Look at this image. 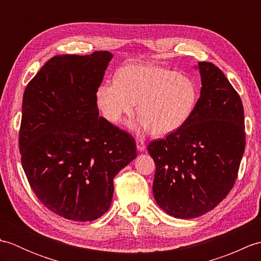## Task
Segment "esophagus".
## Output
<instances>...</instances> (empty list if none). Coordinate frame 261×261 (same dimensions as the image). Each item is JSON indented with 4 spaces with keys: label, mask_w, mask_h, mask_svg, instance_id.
Listing matches in <instances>:
<instances>
[{
    "label": "esophagus",
    "mask_w": 261,
    "mask_h": 261,
    "mask_svg": "<svg viewBox=\"0 0 261 261\" xmlns=\"http://www.w3.org/2000/svg\"><path fill=\"white\" fill-rule=\"evenodd\" d=\"M136 145H137V149L139 151H143L146 149V143L143 142V140H141V139H137Z\"/></svg>",
    "instance_id": "34e87169"
}]
</instances>
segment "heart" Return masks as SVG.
Here are the masks:
<instances>
[{"instance_id": "b5f03b06", "label": "heart", "mask_w": 261, "mask_h": 261, "mask_svg": "<svg viewBox=\"0 0 261 261\" xmlns=\"http://www.w3.org/2000/svg\"><path fill=\"white\" fill-rule=\"evenodd\" d=\"M197 98V86L192 79L153 65L125 66L116 81L104 83L96 92L99 112L114 124L134 113L139 102L140 119L132 126L156 137L180 129L193 115Z\"/></svg>"}]
</instances>
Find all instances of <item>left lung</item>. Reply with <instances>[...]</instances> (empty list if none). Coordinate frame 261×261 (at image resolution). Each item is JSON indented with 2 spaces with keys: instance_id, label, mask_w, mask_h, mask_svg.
Wrapping results in <instances>:
<instances>
[{
  "instance_id": "8db88e82",
  "label": "left lung",
  "mask_w": 261,
  "mask_h": 261,
  "mask_svg": "<svg viewBox=\"0 0 261 261\" xmlns=\"http://www.w3.org/2000/svg\"><path fill=\"white\" fill-rule=\"evenodd\" d=\"M201 95L180 129L149 143L156 173L158 206L177 219L198 218L228 195L246 148L245 113L239 94L222 70L198 63Z\"/></svg>"
}]
</instances>
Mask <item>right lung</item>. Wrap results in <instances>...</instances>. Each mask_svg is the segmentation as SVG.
I'll use <instances>...</instances> for the list:
<instances>
[{
    "label": "right lung",
    "instance_id": "1",
    "mask_svg": "<svg viewBox=\"0 0 261 261\" xmlns=\"http://www.w3.org/2000/svg\"><path fill=\"white\" fill-rule=\"evenodd\" d=\"M112 58L109 51L55 56L23 93L22 167L40 202L67 220L108 212L113 178L137 157L134 138L98 116L96 92Z\"/></svg>",
    "mask_w": 261,
    "mask_h": 261
}]
</instances>
